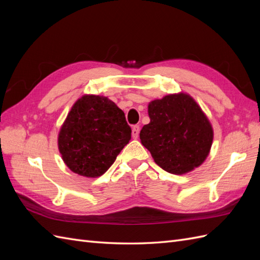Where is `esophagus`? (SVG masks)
<instances>
[{
  "label": "esophagus",
  "instance_id": "34e87169",
  "mask_svg": "<svg viewBox=\"0 0 260 260\" xmlns=\"http://www.w3.org/2000/svg\"><path fill=\"white\" fill-rule=\"evenodd\" d=\"M139 132H140V127H139V125H135V127L132 128V138L133 139H138Z\"/></svg>",
  "mask_w": 260,
  "mask_h": 260
}]
</instances>
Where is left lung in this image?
Masks as SVG:
<instances>
[{
    "label": "left lung",
    "instance_id": "left-lung-1",
    "mask_svg": "<svg viewBox=\"0 0 260 260\" xmlns=\"http://www.w3.org/2000/svg\"><path fill=\"white\" fill-rule=\"evenodd\" d=\"M147 112L151 121L140 132L141 143L160 168L184 175L205 161L214 130L190 94L179 92L154 100Z\"/></svg>",
    "mask_w": 260,
    "mask_h": 260
}]
</instances>
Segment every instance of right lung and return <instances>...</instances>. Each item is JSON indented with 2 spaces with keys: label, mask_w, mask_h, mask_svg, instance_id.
I'll use <instances>...</instances> for the list:
<instances>
[{
  "label": "right lung",
  "mask_w": 260,
  "mask_h": 260,
  "mask_svg": "<svg viewBox=\"0 0 260 260\" xmlns=\"http://www.w3.org/2000/svg\"><path fill=\"white\" fill-rule=\"evenodd\" d=\"M131 128L124 113L103 95L84 94L62 122L57 145L66 166L86 178L104 175L129 143Z\"/></svg>",
  "instance_id": "right-lung-1"
}]
</instances>
